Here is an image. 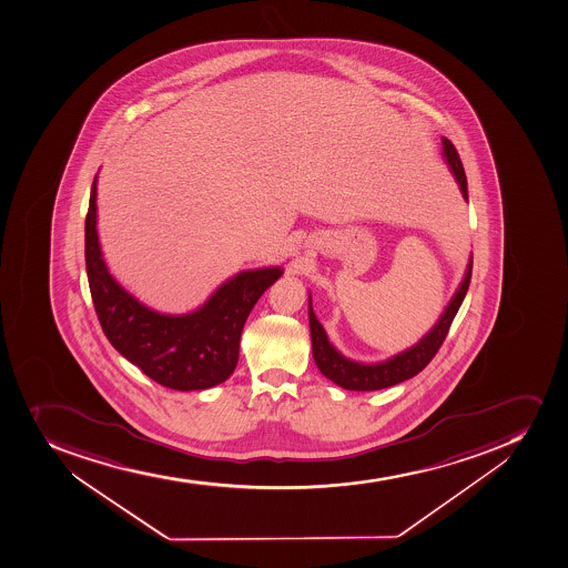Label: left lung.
I'll list each match as a JSON object with an SVG mask.
<instances>
[{
    "label": "left lung",
    "instance_id": "8db88e82",
    "mask_svg": "<svg viewBox=\"0 0 568 568\" xmlns=\"http://www.w3.org/2000/svg\"><path fill=\"white\" fill-rule=\"evenodd\" d=\"M443 150L444 159H446L449 170L457 179L463 197L468 201V181H466V173H464L463 161H460L458 151L455 150L452 141H448L446 136H443ZM471 266H474V260H469L463 283L458 286L440 320L435 323V327L417 345H413L412 349L396 354V356L385 359L382 364H358V362L345 358L338 351L334 349L333 345L328 344L327 334L323 331L322 323L317 322L313 305H311V297H308V323H311L313 356L317 369L322 371L328 381H333L334 384L349 390L385 389V387L400 384V382L409 381L413 376L418 375L432 362L433 356L438 353L440 345L448 336L453 317L463 305L464 296H466L469 282H471Z\"/></svg>",
    "mask_w": 568,
    "mask_h": 568
}]
</instances>
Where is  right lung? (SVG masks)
I'll use <instances>...</instances> for the list:
<instances>
[{"instance_id": "1", "label": "right lung", "mask_w": 568, "mask_h": 568, "mask_svg": "<svg viewBox=\"0 0 568 568\" xmlns=\"http://www.w3.org/2000/svg\"><path fill=\"white\" fill-rule=\"evenodd\" d=\"M85 268L94 311L111 345L156 384L210 389L234 373L246 317L282 276L280 266L240 272L184 316L151 311L111 276L97 234V178L85 215Z\"/></svg>"}]
</instances>
